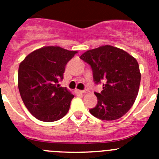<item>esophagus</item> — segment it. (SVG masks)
<instances>
[{
  "mask_svg": "<svg viewBox=\"0 0 159 159\" xmlns=\"http://www.w3.org/2000/svg\"><path fill=\"white\" fill-rule=\"evenodd\" d=\"M75 92H76V93H78V94H81V95H82V94H84V93H85V92H84V91H80V90H76V91H75Z\"/></svg>",
  "mask_w": 159,
  "mask_h": 159,
  "instance_id": "34e87169",
  "label": "esophagus"
}]
</instances>
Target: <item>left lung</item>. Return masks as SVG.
I'll return each instance as SVG.
<instances>
[{
	"instance_id": "left-lung-1",
	"label": "left lung",
	"mask_w": 159,
	"mask_h": 159,
	"mask_svg": "<svg viewBox=\"0 0 159 159\" xmlns=\"http://www.w3.org/2000/svg\"><path fill=\"white\" fill-rule=\"evenodd\" d=\"M92 67L95 84H102L98 102L90 113L102 120H116L127 113L136 99L141 74L137 60L111 45L87 51L80 57Z\"/></svg>"
}]
</instances>
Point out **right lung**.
<instances>
[{"instance_id":"add662e5","label":"right lung","mask_w":159,"mask_h":159,"mask_svg":"<svg viewBox=\"0 0 159 159\" xmlns=\"http://www.w3.org/2000/svg\"><path fill=\"white\" fill-rule=\"evenodd\" d=\"M75 53L48 46L31 52L20 64V94L29 112L40 121H57L69 110L74 95L59 82L64 79L66 64Z\"/></svg>"}]
</instances>
